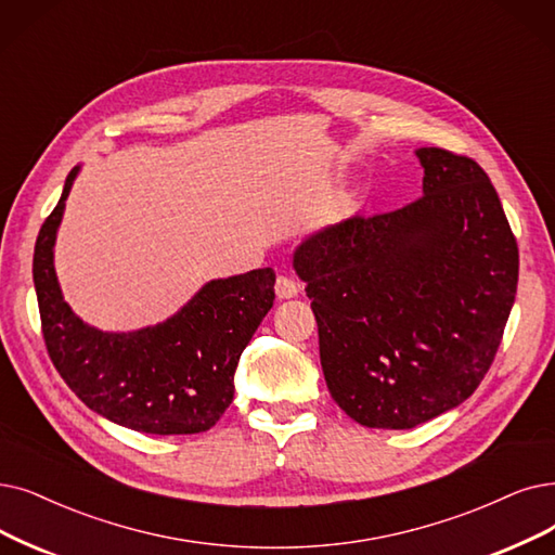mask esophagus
<instances>
[{"instance_id": "obj_1", "label": "esophagus", "mask_w": 555, "mask_h": 555, "mask_svg": "<svg viewBox=\"0 0 555 555\" xmlns=\"http://www.w3.org/2000/svg\"><path fill=\"white\" fill-rule=\"evenodd\" d=\"M300 292V284L289 275H278L275 280V294L278 298H296Z\"/></svg>"}]
</instances>
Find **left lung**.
Returning <instances> with one entry per match:
<instances>
[{
  "label": "left lung",
  "instance_id": "obj_1",
  "mask_svg": "<svg viewBox=\"0 0 555 555\" xmlns=\"http://www.w3.org/2000/svg\"><path fill=\"white\" fill-rule=\"evenodd\" d=\"M416 157L418 201L346 218L294 253L327 389L366 428L408 430L467 401L517 294V238L490 177L441 147Z\"/></svg>",
  "mask_w": 555,
  "mask_h": 555
}]
</instances>
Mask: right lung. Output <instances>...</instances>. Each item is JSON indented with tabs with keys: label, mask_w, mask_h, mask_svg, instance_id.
Listing matches in <instances>:
<instances>
[{
	"label": "right lung",
	"mask_w": 555,
	"mask_h": 555,
	"mask_svg": "<svg viewBox=\"0 0 555 555\" xmlns=\"http://www.w3.org/2000/svg\"><path fill=\"white\" fill-rule=\"evenodd\" d=\"M79 166L42 223L34 284L50 360L81 401L118 426L147 435L205 433L234 398L243 348L275 300L273 269L211 280L168 321L137 332L86 325L63 300L54 241Z\"/></svg>",
	"instance_id": "add662e5"
}]
</instances>
